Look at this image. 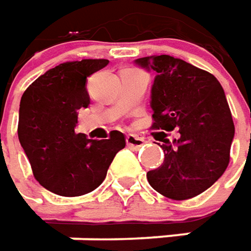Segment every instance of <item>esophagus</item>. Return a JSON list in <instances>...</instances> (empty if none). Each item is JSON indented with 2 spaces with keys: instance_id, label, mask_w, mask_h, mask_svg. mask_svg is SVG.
Listing matches in <instances>:
<instances>
[{
  "instance_id": "34e87169",
  "label": "esophagus",
  "mask_w": 251,
  "mask_h": 251,
  "mask_svg": "<svg viewBox=\"0 0 251 251\" xmlns=\"http://www.w3.org/2000/svg\"><path fill=\"white\" fill-rule=\"evenodd\" d=\"M144 139L140 137V136H137V134H127L126 136V143H127V146H130V147H140L144 144Z\"/></svg>"
}]
</instances>
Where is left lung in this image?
Masks as SVG:
<instances>
[{"mask_svg": "<svg viewBox=\"0 0 251 251\" xmlns=\"http://www.w3.org/2000/svg\"><path fill=\"white\" fill-rule=\"evenodd\" d=\"M136 62L155 72L151 127L179 133L172 142L165 132L157 133L164 162L147 172V180L172 200L196 197L220 179L230 160L235 125L224 89L214 75L179 58L146 56Z\"/></svg>", "mask_w": 251, "mask_h": 251, "instance_id": "8db88e82", "label": "left lung"}]
</instances>
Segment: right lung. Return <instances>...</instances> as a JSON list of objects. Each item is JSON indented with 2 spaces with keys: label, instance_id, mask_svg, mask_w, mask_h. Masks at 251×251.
<instances>
[{
  "label": "right lung",
  "instance_id": "obj_1",
  "mask_svg": "<svg viewBox=\"0 0 251 251\" xmlns=\"http://www.w3.org/2000/svg\"><path fill=\"white\" fill-rule=\"evenodd\" d=\"M107 64L108 59L68 61L41 75L23 93L19 142L36 180L58 196L77 197L97 189L126 146L119 130L104 140L75 132L77 111L90 104L86 80Z\"/></svg>",
  "mask_w": 251,
  "mask_h": 251
}]
</instances>
